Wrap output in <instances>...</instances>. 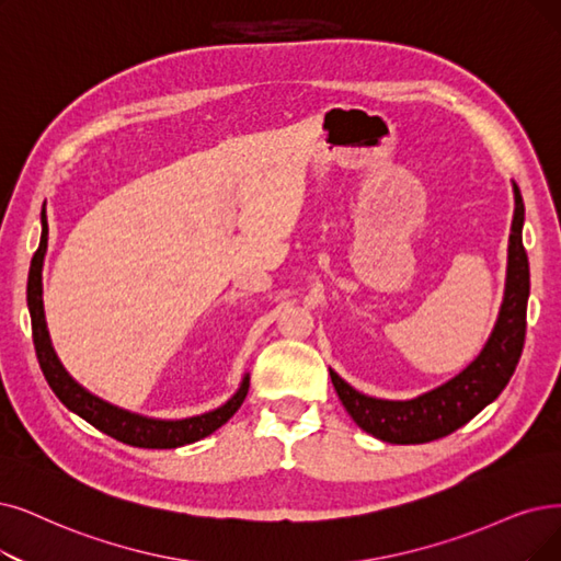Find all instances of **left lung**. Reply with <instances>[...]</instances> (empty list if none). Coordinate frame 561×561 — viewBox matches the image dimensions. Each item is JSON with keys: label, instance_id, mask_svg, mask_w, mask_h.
<instances>
[{"label": "left lung", "instance_id": "obj_1", "mask_svg": "<svg viewBox=\"0 0 561 561\" xmlns=\"http://www.w3.org/2000/svg\"><path fill=\"white\" fill-rule=\"evenodd\" d=\"M513 220L508 234L506 283L500 316L479 356L449 382L410 400L373 398L350 387L329 368L331 382L358 428L389 444H425L451 435L495 400L518 366L527 329L529 262L523 245L525 205L513 182ZM41 222L46 218L41 216Z\"/></svg>", "mask_w": 561, "mask_h": 561}]
</instances>
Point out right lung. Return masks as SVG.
Returning a JSON list of instances; mask_svg holds the SVG:
<instances>
[{
	"label": "right lung",
	"mask_w": 561,
	"mask_h": 561,
	"mask_svg": "<svg viewBox=\"0 0 561 561\" xmlns=\"http://www.w3.org/2000/svg\"><path fill=\"white\" fill-rule=\"evenodd\" d=\"M41 216L46 218V205H43ZM46 251H48V232H46V222H43L38 251L30 266L27 306L32 316L34 345H36L41 370L46 375L55 396L64 402L66 408L76 412L78 416H82L87 423H92L101 433L115 437L128 446H140V449H176V446L205 439L207 435L218 431L222 423L230 421V416L241 408L245 393H249V379H251L249 373L241 377L239 389L222 402L220 408L209 410L205 414L186 416V419H153L138 412H128L124 408L112 405V402L99 398L96 393L76 382L73 375L64 368L53 347V339L46 322V308H43V262H46Z\"/></svg>",
	"instance_id": "right-lung-1"
}]
</instances>
